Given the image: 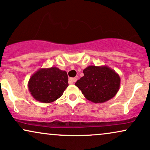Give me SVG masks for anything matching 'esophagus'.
<instances>
[{
    "label": "esophagus",
    "mask_w": 150,
    "mask_h": 150,
    "mask_svg": "<svg viewBox=\"0 0 150 150\" xmlns=\"http://www.w3.org/2000/svg\"><path fill=\"white\" fill-rule=\"evenodd\" d=\"M76 80H77L76 78H69V82L70 84H73V83H74L76 81Z\"/></svg>",
    "instance_id": "1"
}]
</instances>
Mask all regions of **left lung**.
Wrapping results in <instances>:
<instances>
[{
  "mask_svg": "<svg viewBox=\"0 0 150 150\" xmlns=\"http://www.w3.org/2000/svg\"><path fill=\"white\" fill-rule=\"evenodd\" d=\"M84 76L76 82L88 100L99 103L113 98L120 87V77L108 66L90 65L83 70Z\"/></svg>",
  "mask_w": 150,
  "mask_h": 150,
  "instance_id": "obj_1",
  "label": "left lung"
}]
</instances>
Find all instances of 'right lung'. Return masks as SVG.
<instances>
[{
  "instance_id": "add662e5",
  "label": "right lung",
  "mask_w": 150,
  "mask_h": 150,
  "mask_svg": "<svg viewBox=\"0 0 150 150\" xmlns=\"http://www.w3.org/2000/svg\"><path fill=\"white\" fill-rule=\"evenodd\" d=\"M68 86L67 72L56 67L38 69L28 83L32 97L37 101L47 103L60 98Z\"/></svg>"
}]
</instances>
